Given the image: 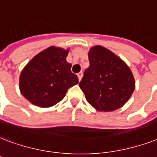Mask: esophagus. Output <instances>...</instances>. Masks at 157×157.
Listing matches in <instances>:
<instances>
[{
    "label": "esophagus",
    "instance_id": "34e87169",
    "mask_svg": "<svg viewBox=\"0 0 157 157\" xmlns=\"http://www.w3.org/2000/svg\"><path fill=\"white\" fill-rule=\"evenodd\" d=\"M77 76H78L79 80L81 81V78H82V76H83V72H82V71H80V72H79V73L77 74Z\"/></svg>",
    "mask_w": 157,
    "mask_h": 157
}]
</instances>
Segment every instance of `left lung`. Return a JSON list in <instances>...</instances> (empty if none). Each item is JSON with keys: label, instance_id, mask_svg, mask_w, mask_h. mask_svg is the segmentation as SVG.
Instances as JSON below:
<instances>
[{"label": "left lung", "instance_id": "obj_1", "mask_svg": "<svg viewBox=\"0 0 157 157\" xmlns=\"http://www.w3.org/2000/svg\"><path fill=\"white\" fill-rule=\"evenodd\" d=\"M90 66L79 86L89 104L99 111H113L131 97L135 81L131 70L118 56L102 46L89 52Z\"/></svg>", "mask_w": 157, "mask_h": 157}]
</instances>
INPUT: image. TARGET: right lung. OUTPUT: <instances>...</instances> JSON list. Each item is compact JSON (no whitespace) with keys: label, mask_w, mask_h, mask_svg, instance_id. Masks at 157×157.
<instances>
[{"label":"right lung","mask_w":157,"mask_h":157,"mask_svg":"<svg viewBox=\"0 0 157 157\" xmlns=\"http://www.w3.org/2000/svg\"><path fill=\"white\" fill-rule=\"evenodd\" d=\"M68 50L50 47L36 55L24 68L20 77V90L33 105L53 106L65 97L67 90L78 83L66 61Z\"/></svg>","instance_id":"add662e5"}]
</instances>
